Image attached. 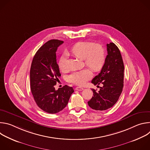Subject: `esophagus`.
Here are the masks:
<instances>
[{
	"instance_id": "obj_1",
	"label": "esophagus",
	"mask_w": 150,
	"mask_h": 150,
	"mask_svg": "<svg viewBox=\"0 0 150 150\" xmlns=\"http://www.w3.org/2000/svg\"><path fill=\"white\" fill-rule=\"evenodd\" d=\"M83 90V88H82V87H76V88H75V90H76V91H82Z\"/></svg>"
}]
</instances>
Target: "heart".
Segmentation results:
<instances>
[{"label": "heart", "instance_id": "heart-1", "mask_svg": "<svg viewBox=\"0 0 150 150\" xmlns=\"http://www.w3.org/2000/svg\"><path fill=\"white\" fill-rule=\"evenodd\" d=\"M71 52L78 58L83 60L84 64L94 71H99L101 69L105 60V55L103 47L98 44L90 41H81L76 43L71 49ZM59 67L63 72L68 70L67 59L65 56H62L59 61ZM92 76L89 69L72 73L68 76V81L78 85H83Z\"/></svg>", "mask_w": 150, "mask_h": 150}]
</instances>
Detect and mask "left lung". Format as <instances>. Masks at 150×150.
<instances>
[{
	"mask_svg": "<svg viewBox=\"0 0 150 150\" xmlns=\"http://www.w3.org/2000/svg\"><path fill=\"white\" fill-rule=\"evenodd\" d=\"M107 50L104 66L91 81L95 85L103 84L98 92L91 89L94 96L88 101V105L96 110L112 108L119 100L123 87L124 65L120 52L113 42L107 44Z\"/></svg>",
	"mask_w": 150,
	"mask_h": 150,
	"instance_id": "obj_1",
	"label": "left lung"
}]
</instances>
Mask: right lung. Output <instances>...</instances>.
I'll return each mask as SVG.
<instances>
[{
	"mask_svg": "<svg viewBox=\"0 0 150 150\" xmlns=\"http://www.w3.org/2000/svg\"><path fill=\"white\" fill-rule=\"evenodd\" d=\"M63 42L55 39L46 42L34 55L30 69V86L34 99L41 110L51 114L65 108L74 91L68 85L57 90L54 88L61 76L56 52Z\"/></svg>",
	"mask_w": 150,
	"mask_h": 150,
	"instance_id": "right-lung-1",
	"label": "right lung"
}]
</instances>
